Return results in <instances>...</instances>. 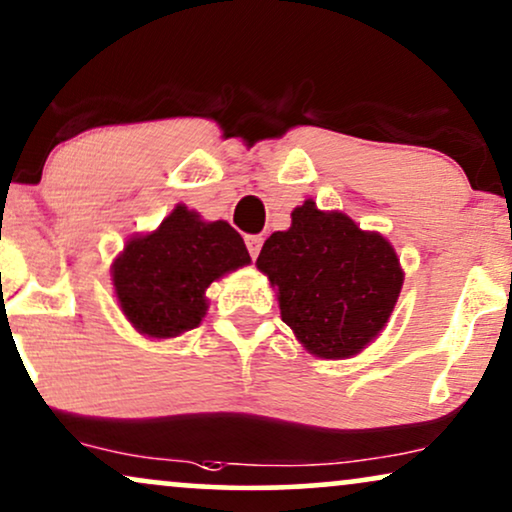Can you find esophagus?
Returning a JSON list of instances; mask_svg holds the SVG:
<instances>
[{
  "instance_id": "34e87169",
  "label": "esophagus",
  "mask_w": 512,
  "mask_h": 512,
  "mask_svg": "<svg viewBox=\"0 0 512 512\" xmlns=\"http://www.w3.org/2000/svg\"><path fill=\"white\" fill-rule=\"evenodd\" d=\"M262 241H264L262 236H245V245H248V252H250L252 260H257V255H260Z\"/></svg>"
}]
</instances>
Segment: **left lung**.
<instances>
[{
	"mask_svg": "<svg viewBox=\"0 0 512 512\" xmlns=\"http://www.w3.org/2000/svg\"><path fill=\"white\" fill-rule=\"evenodd\" d=\"M288 231L262 245L257 269L278 288L281 319L309 354L349 359L378 338L401 293L404 271L387 238L361 231L345 212L314 200L293 210Z\"/></svg>",
	"mask_w": 512,
	"mask_h": 512,
	"instance_id": "8db88e82",
	"label": "left lung"
}]
</instances>
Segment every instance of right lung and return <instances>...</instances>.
I'll use <instances>...</instances> for the list:
<instances>
[{"mask_svg":"<svg viewBox=\"0 0 512 512\" xmlns=\"http://www.w3.org/2000/svg\"><path fill=\"white\" fill-rule=\"evenodd\" d=\"M250 264L243 238L229 222H205L177 205L151 234L129 238L113 262V286L127 321L146 338L191 331L208 312L205 290Z\"/></svg>","mask_w":512,"mask_h":512,"instance_id":"right-lung-1","label":"right lung"}]
</instances>
